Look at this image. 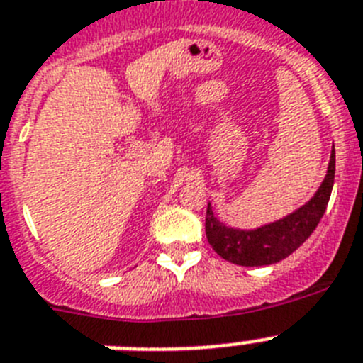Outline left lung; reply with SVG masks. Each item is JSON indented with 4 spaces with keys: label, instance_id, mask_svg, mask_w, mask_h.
<instances>
[{
    "label": "left lung",
    "instance_id": "obj_1",
    "mask_svg": "<svg viewBox=\"0 0 363 363\" xmlns=\"http://www.w3.org/2000/svg\"><path fill=\"white\" fill-rule=\"evenodd\" d=\"M333 184H335V149L331 150V160L322 185L300 209L287 214L281 220L247 230L234 229L221 223L214 216L209 203L205 216L207 240L214 251L230 264L243 265V267L278 264L280 259L293 255L316 229L331 198Z\"/></svg>",
    "mask_w": 363,
    "mask_h": 363
}]
</instances>
